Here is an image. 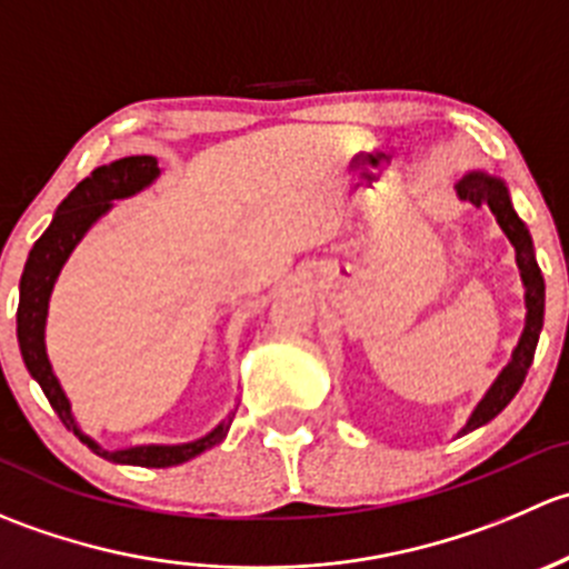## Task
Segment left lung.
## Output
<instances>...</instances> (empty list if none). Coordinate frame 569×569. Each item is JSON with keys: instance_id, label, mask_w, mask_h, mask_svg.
<instances>
[{"instance_id": "8db88e82", "label": "left lung", "mask_w": 569, "mask_h": 569, "mask_svg": "<svg viewBox=\"0 0 569 569\" xmlns=\"http://www.w3.org/2000/svg\"><path fill=\"white\" fill-rule=\"evenodd\" d=\"M457 194H460V200H468V203L473 206H490V211L496 214L501 231L507 233V239L512 242L515 261H518L520 278H523V286H526V327L523 332H520L518 347H515L512 360L503 366V371L496 377L490 391L485 393V399H481L479 405H476V410L470 412L468 423L460 429V438H462V435L490 423L492 418H496L498 412L515 399V393L520 391V386H523L526 375H529V366L533 360V352H537L539 330H542L545 280L537 267V258H533L529 228H526V222L520 220L518 211L512 209L509 189L501 178L487 176L481 173V170H473V173L462 176V181L457 183Z\"/></svg>"}]
</instances>
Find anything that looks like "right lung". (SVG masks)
<instances>
[{
  "instance_id": "1",
  "label": "right lung",
  "mask_w": 569,
  "mask_h": 569,
  "mask_svg": "<svg viewBox=\"0 0 569 569\" xmlns=\"http://www.w3.org/2000/svg\"><path fill=\"white\" fill-rule=\"evenodd\" d=\"M159 173L162 170H159L157 157H123L118 162L101 164L84 181H79L68 192V198L57 206L54 220L46 228L43 237L32 244L30 258L24 263V274H21L19 313H16V332H19V347L27 371L43 388L46 399L54 407L66 429H71L93 455L104 457L109 462L140 465V468H170V465H181L192 460V457L203 455V451H209L211 446H217L226 438L228 427L233 421V412L226 421L217 423L206 438L192 440V443L131 446V449L118 451L101 449L93 438H88L79 429L77 418L71 412V401H68L54 369H51L49 355H46V317H49V297L57 283V274H60L62 263L68 261L73 248L90 231V226L112 209V200L131 198L140 189H146L148 183L157 181Z\"/></svg>"
}]
</instances>
